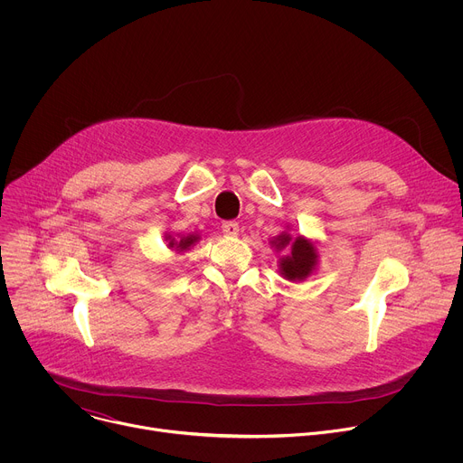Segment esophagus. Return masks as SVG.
<instances>
[{"mask_svg": "<svg viewBox=\"0 0 463 463\" xmlns=\"http://www.w3.org/2000/svg\"><path fill=\"white\" fill-rule=\"evenodd\" d=\"M222 231H223L225 236L234 238V236H238V232H240V225H238L236 222H225V223L222 225Z\"/></svg>", "mask_w": 463, "mask_h": 463, "instance_id": "obj_1", "label": "esophagus"}]
</instances>
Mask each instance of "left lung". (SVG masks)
<instances>
[{
    "mask_svg": "<svg viewBox=\"0 0 463 463\" xmlns=\"http://www.w3.org/2000/svg\"><path fill=\"white\" fill-rule=\"evenodd\" d=\"M269 243L277 252H282L279 258V273L286 280L302 282L317 271L320 256L317 243L311 238L302 234L293 238L289 231H282Z\"/></svg>",
    "mask_w": 463,
    "mask_h": 463,
    "instance_id": "8db88e82",
    "label": "left lung"
}]
</instances>
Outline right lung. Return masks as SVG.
Wrapping results in <instances>:
<instances>
[{
    "mask_svg": "<svg viewBox=\"0 0 463 463\" xmlns=\"http://www.w3.org/2000/svg\"><path fill=\"white\" fill-rule=\"evenodd\" d=\"M165 240L168 241V249H170L172 252H175V254H183V252L190 250L197 241H200V240H202V236L197 234V232H190V234H175V236L166 234V236H165Z\"/></svg>",
    "mask_w": 463,
    "mask_h": 463,
    "instance_id": "obj_1",
    "label": "right lung"
}]
</instances>
